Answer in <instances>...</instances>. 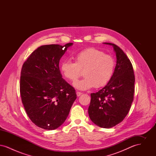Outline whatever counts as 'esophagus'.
I'll list each match as a JSON object with an SVG mask.
<instances>
[{
	"instance_id": "obj_1",
	"label": "esophagus",
	"mask_w": 156,
	"mask_h": 156,
	"mask_svg": "<svg viewBox=\"0 0 156 156\" xmlns=\"http://www.w3.org/2000/svg\"><path fill=\"white\" fill-rule=\"evenodd\" d=\"M82 94V93L81 92H78V91L76 92V95H77V97H80V95H81Z\"/></svg>"
}]
</instances>
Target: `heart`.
<instances>
[{
	"instance_id": "b5f03b06",
	"label": "heart",
	"mask_w": 156,
	"mask_h": 156,
	"mask_svg": "<svg viewBox=\"0 0 156 156\" xmlns=\"http://www.w3.org/2000/svg\"><path fill=\"white\" fill-rule=\"evenodd\" d=\"M74 62L66 59L60 66L61 74L69 81H76L83 71L85 78L75 82L74 87L80 90H87L95 87L106 86L113 75L115 60L102 51L90 47L76 53Z\"/></svg>"
}]
</instances>
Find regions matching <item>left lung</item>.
<instances>
[{
  "mask_svg": "<svg viewBox=\"0 0 156 156\" xmlns=\"http://www.w3.org/2000/svg\"><path fill=\"white\" fill-rule=\"evenodd\" d=\"M113 47L116 66L111 81L103 88L90 94L89 118L97 126L111 128L125 118L133 101L135 77L133 68L126 54L118 45Z\"/></svg>",
  "mask_w": 156,
  "mask_h": 156,
  "instance_id": "1",
  "label": "left lung"
}]
</instances>
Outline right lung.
<instances>
[{
    "instance_id": "add662e5",
    "label": "right lung",
    "mask_w": 156,
    "mask_h": 156,
    "mask_svg": "<svg viewBox=\"0 0 156 156\" xmlns=\"http://www.w3.org/2000/svg\"><path fill=\"white\" fill-rule=\"evenodd\" d=\"M72 45H41L23 64L20 92L24 108L31 122L45 130L61 126L76 99L59 68V59Z\"/></svg>"
}]
</instances>
